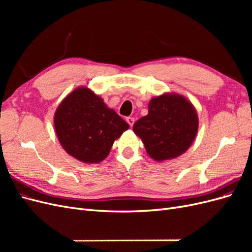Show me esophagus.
Returning a JSON list of instances; mask_svg holds the SVG:
<instances>
[{"label": "esophagus", "instance_id": "esophagus-1", "mask_svg": "<svg viewBox=\"0 0 252 252\" xmlns=\"http://www.w3.org/2000/svg\"><path fill=\"white\" fill-rule=\"evenodd\" d=\"M126 121H127V123L129 124V126H130V127L134 124V118H132V117H128L126 119Z\"/></svg>", "mask_w": 252, "mask_h": 252}]
</instances>
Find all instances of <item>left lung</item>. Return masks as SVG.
<instances>
[{"instance_id":"8db88e82","label":"left lung","mask_w":252,"mask_h":252,"mask_svg":"<svg viewBox=\"0 0 252 252\" xmlns=\"http://www.w3.org/2000/svg\"><path fill=\"white\" fill-rule=\"evenodd\" d=\"M197 128L199 118L191 102L179 94H164L151 98L148 114L135 122L133 132L148 156L162 162L186 152Z\"/></svg>"}]
</instances>
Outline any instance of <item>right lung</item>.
<instances>
[{
	"mask_svg": "<svg viewBox=\"0 0 252 252\" xmlns=\"http://www.w3.org/2000/svg\"><path fill=\"white\" fill-rule=\"evenodd\" d=\"M53 122L65 151L86 164L104 161L113 142L129 128L102 97L87 87L74 89L61 102Z\"/></svg>",
	"mask_w": 252,
	"mask_h": 252,
	"instance_id": "add662e5",
	"label": "right lung"
}]
</instances>
